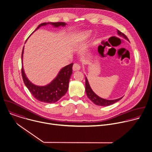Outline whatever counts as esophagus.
<instances>
[{"label": "esophagus", "instance_id": "esophagus-1", "mask_svg": "<svg viewBox=\"0 0 152 152\" xmlns=\"http://www.w3.org/2000/svg\"><path fill=\"white\" fill-rule=\"evenodd\" d=\"M80 69V66L79 64L77 63H75L73 66V70L74 71H77V70H79Z\"/></svg>", "mask_w": 152, "mask_h": 152}]
</instances>
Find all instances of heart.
Wrapping results in <instances>:
<instances>
[{
	"label": "heart",
	"mask_w": 152,
	"mask_h": 152,
	"mask_svg": "<svg viewBox=\"0 0 152 152\" xmlns=\"http://www.w3.org/2000/svg\"><path fill=\"white\" fill-rule=\"evenodd\" d=\"M90 32H85L83 33H81L80 34H79L76 38H75V42H77L79 41H80V39L82 38H84L85 37H89L90 35Z\"/></svg>",
	"instance_id": "b5f03b06"
}]
</instances>
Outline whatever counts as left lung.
<instances>
[{
	"label": "left lung",
	"instance_id": "left-lung-1",
	"mask_svg": "<svg viewBox=\"0 0 152 152\" xmlns=\"http://www.w3.org/2000/svg\"><path fill=\"white\" fill-rule=\"evenodd\" d=\"M117 32L119 35H120V36L123 37V38H124L125 39L129 40L127 37L124 34H123L119 30L117 31ZM85 90H86V95H87L88 98L92 102H93L95 104H96L97 105H99V106H109L110 105H112V104L117 102V101H118L123 98L122 97L119 99H114V100H107V99H105L100 98L97 95H96L94 92V91L92 90L86 77H85Z\"/></svg>",
	"mask_w": 152,
	"mask_h": 152
}]
</instances>
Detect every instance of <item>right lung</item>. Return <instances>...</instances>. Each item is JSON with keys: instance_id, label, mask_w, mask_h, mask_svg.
<instances>
[{"instance_id": "add662e5", "label": "right lung", "mask_w": 152, "mask_h": 152, "mask_svg": "<svg viewBox=\"0 0 152 152\" xmlns=\"http://www.w3.org/2000/svg\"><path fill=\"white\" fill-rule=\"evenodd\" d=\"M51 24L55 27L59 26H64L65 22H44L38 25L36 31L40 26ZM23 53V48L22 52V61ZM73 63H71L63 67L58 73L57 76L48 85L44 86H38L32 84L24 73L23 66H22L21 73L23 82L33 96L39 101L44 103H54L63 97L67 92L69 88V83L70 76L72 74V66Z\"/></svg>"}]
</instances>
